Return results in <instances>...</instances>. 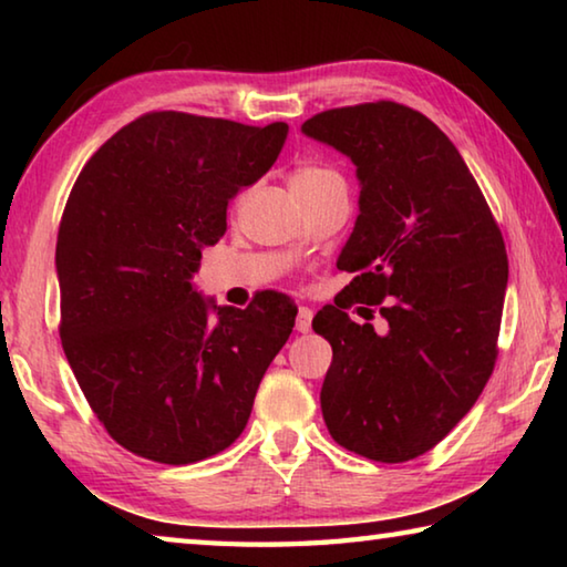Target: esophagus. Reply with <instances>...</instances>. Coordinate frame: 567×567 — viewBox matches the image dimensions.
I'll use <instances>...</instances> for the list:
<instances>
[{
    "label": "esophagus",
    "mask_w": 567,
    "mask_h": 567,
    "mask_svg": "<svg viewBox=\"0 0 567 567\" xmlns=\"http://www.w3.org/2000/svg\"><path fill=\"white\" fill-rule=\"evenodd\" d=\"M297 332H310L312 330V310L310 307H297V320H295Z\"/></svg>",
    "instance_id": "34e87169"
}]
</instances>
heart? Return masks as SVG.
<instances>
[{"mask_svg":"<svg viewBox=\"0 0 567 567\" xmlns=\"http://www.w3.org/2000/svg\"><path fill=\"white\" fill-rule=\"evenodd\" d=\"M332 179H340L338 175H334L332 169L328 167H320V165H300L292 169L290 175V189L295 197H302L307 195V192L318 189L322 185H328V182Z\"/></svg>","mask_w":567,"mask_h":567,"instance_id":"obj_1","label":"heart"}]
</instances>
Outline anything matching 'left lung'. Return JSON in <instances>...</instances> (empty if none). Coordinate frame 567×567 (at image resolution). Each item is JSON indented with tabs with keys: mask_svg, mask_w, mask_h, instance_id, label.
I'll return each mask as SVG.
<instances>
[{
	"mask_svg": "<svg viewBox=\"0 0 567 567\" xmlns=\"http://www.w3.org/2000/svg\"><path fill=\"white\" fill-rule=\"evenodd\" d=\"M307 137L358 167L360 215L338 270L344 300L312 330L332 344L320 405L332 440L375 463L433 450L491 380L507 255L495 217L447 134L398 102L315 114ZM378 303L382 331L343 312ZM375 318V310L362 307Z\"/></svg>",
	"mask_w": 567,
	"mask_h": 567,
	"instance_id": "8db88e82",
	"label": "left lung"
}]
</instances>
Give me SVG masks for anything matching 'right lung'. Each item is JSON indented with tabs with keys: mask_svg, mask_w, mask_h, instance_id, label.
<instances>
[{
	"mask_svg": "<svg viewBox=\"0 0 567 567\" xmlns=\"http://www.w3.org/2000/svg\"><path fill=\"white\" fill-rule=\"evenodd\" d=\"M285 137V122L147 112L74 182L56 235L60 338L94 415L134 455L189 465L223 453L290 338L287 295L209 307L189 282L225 235L227 203L275 165Z\"/></svg>",
	"mask_w": 567,
	"mask_h": 567,
	"instance_id": "right-lung-1",
	"label": "right lung"
}]
</instances>
